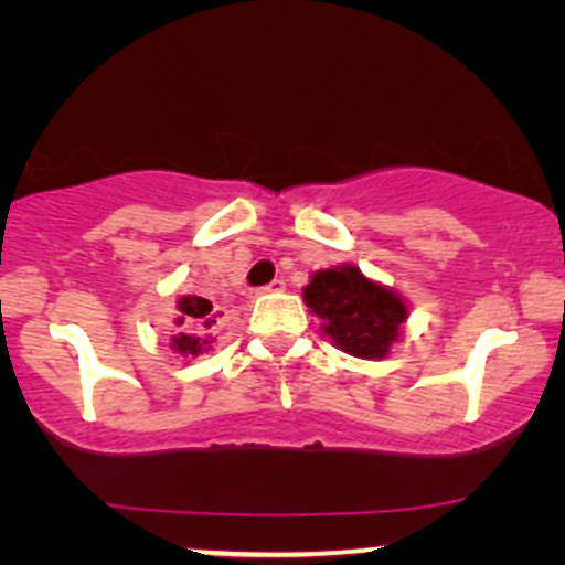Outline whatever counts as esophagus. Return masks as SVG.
<instances>
[{"instance_id":"34e87169","label":"esophagus","mask_w":565,"mask_h":565,"mask_svg":"<svg viewBox=\"0 0 565 565\" xmlns=\"http://www.w3.org/2000/svg\"><path fill=\"white\" fill-rule=\"evenodd\" d=\"M285 290V280H271L269 285H264V288H258L256 294H280Z\"/></svg>"}]
</instances>
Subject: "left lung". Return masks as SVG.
Listing matches in <instances>:
<instances>
[{"mask_svg":"<svg viewBox=\"0 0 565 565\" xmlns=\"http://www.w3.org/2000/svg\"><path fill=\"white\" fill-rule=\"evenodd\" d=\"M303 303L320 317L322 333L335 349L373 362L386 360L409 317L407 301L394 288L370 280L354 264L315 271Z\"/></svg>","mask_w":565,"mask_h":565,"instance_id":"8db88e82","label":"left lung"}]
</instances>
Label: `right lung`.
I'll return each mask as SVG.
<instances>
[{"mask_svg": "<svg viewBox=\"0 0 565 565\" xmlns=\"http://www.w3.org/2000/svg\"><path fill=\"white\" fill-rule=\"evenodd\" d=\"M214 307L203 296H179L177 298V317H174V335H171V349L179 356H198L214 349L216 338L211 328L216 324Z\"/></svg>", "mask_w": 565, "mask_h": 565, "instance_id": "right-lung-1", "label": "right lung"}]
</instances>
